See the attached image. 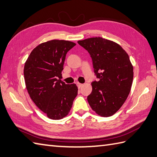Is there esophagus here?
Wrapping results in <instances>:
<instances>
[{
    "label": "esophagus",
    "instance_id": "34e87169",
    "mask_svg": "<svg viewBox=\"0 0 157 157\" xmlns=\"http://www.w3.org/2000/svg\"><path fill=\"white\" fill-rule=\"evenodd\" d=\"M77 86H78V87L79 88H82V86H83V84H80V83H77Z\"/></svg>",
    "mask_w": 157,
    "mask_h": 157
}]
</instances>
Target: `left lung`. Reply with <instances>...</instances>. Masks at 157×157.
Here are the masks:
<instances>
[{
	"mask_svg": "<svg viewBox=\"0 0 157 157\" xmlns=\"http://www.w3.org/2000/svg\"><path fill=\"white\" fill-rule=\"evenodd\" d=\"M90 55L98 82L92 83L90 106L101 117L112 116L121 107L131 90L134 67L121 46L101 37L78 41Z\"/></svg>",
	"mask_w": 157,
	"mask_h": 157,
	"instance_id": "obj_1",
	"label": "left lung"
}]
</instances>
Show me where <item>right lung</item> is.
<instances>
[{"instance_id": "1", "label": "right lung", "mask_w": 157, "mask_h": 157, "mask_svg": "<svg viewBox=\"0 0 157 157\" xmlns=\"http://www.w3.org/2000/svg\"><path fill=\"white\" fill-rule=\"evenodd\" d=\"M75 44L63 40L43 42L33 49L25 63L28 94L49 119L59 120L67 115L78 95L76 84H65L60 79L67 52Z\"/></svg>"}]
</instances>
